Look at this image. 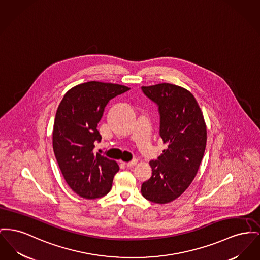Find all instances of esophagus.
Wrapping results in <instances>:
<instances>
[{
    "instance_id": "esophagus-1",
    "label": "esophagus",
    "mask_w": 260,
    "mask_h": 260,
    "mask_svg": "<svg viewBox=\"0 0 260 260\" xmlns=\"http://www.w3.org/2000/svg\"><path fill=\"white\" fill-rule=\"evenodd\" d=\"M137 163H138V160H137V159H133L132 161H129V162L125 163V165H126V167L133 168L134 166H136V165H137Z\"/></svg>"
}]
</instances>
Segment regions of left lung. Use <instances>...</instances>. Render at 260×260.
Masks as SVG:
<instances>
[{
    "mask_svg": "<svg viewBox=\"0 0 260 260\" xmlns=\"http://www.w3.org/2000/svg\"><path fill=\"white\" fill-rule=\"evenodd\" d=\"M141 90L158 107L159 135L167 145L150 161L152 175L142 183L141 193L164 204L178 199L194 179L206 147V125L196 98L183 87L160 83Z\"/></svg>",
    "mask_w": 260,
    "mask_h": 260,
    "instance_id": "1",
    "label": "left lung"
}]
</instances>
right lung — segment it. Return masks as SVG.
<instances>
[{"mask_svg":"<svg viewBox=\"0 0 260 260\" xmlns=\"http://www.w3.org/2000/svg\"><path fill=\"white\" fill-rule=\"evenodd\" d=\"M128 87L88 81L67 92L58 107L53 129V148L70 187L83 199L102 198L110 191L120 170L114 160L94 153L101 141L97 129L109 101Z\"/></svg>","mask_w":260,"mask_h":260,"instance_id":"right-lung-1","label":"right lung"}]
</instances>
